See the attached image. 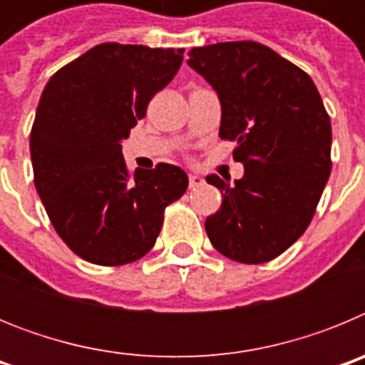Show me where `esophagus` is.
I'll return each mask as SVG.
<instances>
[{"instance_id":"34e87169","label":"esophagus","mask_w":365,"mask_h":365,"mask_svg":"<svg viewBox=\"0 0 365 365\" xmlns=\"http://www.w3.org/2000/svg\"><path fill=\"white\" fill-rule=\"evenodd\" d=\"M205 180H202L201 175H195V173H190L188 177V185L190 188H197V186H201Z\"/></svg>"}]
</instances>
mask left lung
Segmentation results:
<instances>
[{
  "label": "left lung",
  "mask_w": 365,
  "mask_h": 365,
  "mask_svg": "<svg viewBox=\"0 0 365 365\" xmlns=\"http://www.w3.org/2000/svg\"><path fill=\"white\" fill-rule=\"evenodd\" d=\"M188 66L221 102L219 137L235 143L240 180L208 175L221 208L205 228L215 250L247 265L285 252L309 227L331 173V120L305 71L257 41L190 51Z\"/></svg>",
  "instance_id": "1"
}]
</instances>
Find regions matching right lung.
Here are the masks:
<instances>
[{
  "label": "right lung",
  "mask_w": 365,
  "mask_h": 365,
  "mask_svg": "<svg viewBox=\"0 0 365 365\" xmlns=\"http://www.w3.org/2000/svg\"><path fill=\"white\" fill-rule=\"evenodd\" d=\"M185 49L100 43L51 76L31 130L34 185L63 243L117 267L157 241L164 208L188 188L179 166L128 172L120 143L172 82Z\"/></svg>",
  "instance_id": "right-lung-1"
}]
</instances>
